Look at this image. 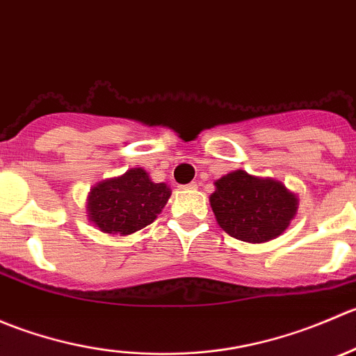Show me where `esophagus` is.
I'll list each match as a JSON object with an SVG mask.
<instances>
[{
  "label": "esophagus",
  "instance_id": "34e87169",
  "mask_svg": "<svg viewBox=\"0 0 356 356\" xmlns=\"http://www.w3.org/2000/svg\"><path fill=\"white\" fill-rule=\"evenodd\" d=\"M196 188H198V184H196V182H191V184L184 186V189H196Z\"/></svg>",
  "mask_w": 356,
  "mask_h": 356
}]
</instances>
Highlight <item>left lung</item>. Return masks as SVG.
Here are the masks:
<instances>
[{
    "label": "left lung",
    "mask_w": 356,
    "mask_h": 356,
    "mask_svg": "<svg viewBox=\"0 0 356 356\" xmlns=\"http://www.w3.org/2000/svg\"><path fill=\"white\" fill-rule=\"evenodd\" d=\"M210 204L229 236L246 243H267L289 227L298 196L281 181L234 170L215 181Z\"/></svg>",
    "instance_id": "1"
}]
</instances>
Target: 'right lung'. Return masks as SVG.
I'll list each match as a JSON object with an SVG mask.
<instances>
[{"label":"right lung","mask_w":356,"mask_h":356,"mask_svg":"<svg viewBox=\"0 0 356 356\" xmlns=\"http://www.w3.org/2000/svg\"><path fill=\"white\" fill-rule=\"evenodd\" d=\"M165 182H153L141 167L105 179L88 196V217L102 232L127 236L152 224L170 198Z\"/></svg>","instance_id":"right-lung-1"}]
</instances>
